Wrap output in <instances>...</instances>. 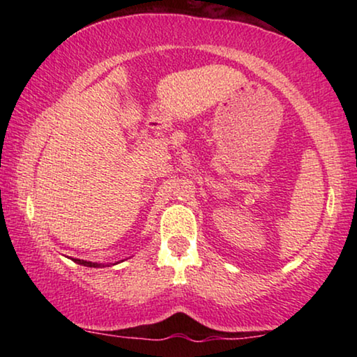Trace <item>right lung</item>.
<instances>
[{"label": "right lung", "mask_w": 357, "mask_h": 357, "mask_svg": "<svg viewBox=\"0 0 357 357\" xmlns=\"http://www.w3.org/2000/svg\"><path fill=\"white\" fill-rule=\"evenodd\" d=\"M75 263H77V265H82V266H89V268H102V266H110V265H104V263H92V261H86V260H79V258H75V260H73ZM123 261V260H121ZM119 263V261H116ZM116 263H114V265H116Z\"/></svg>", "instance_id": "obj_1"}]
</instances>
